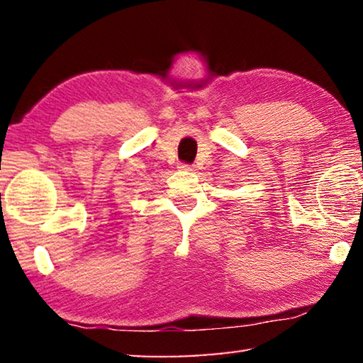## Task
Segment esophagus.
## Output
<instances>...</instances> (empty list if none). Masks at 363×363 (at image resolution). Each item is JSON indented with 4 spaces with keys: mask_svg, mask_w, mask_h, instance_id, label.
Returning a JSON list of instances; mask_svg holds the SVG:
<instances>
[{
    "mask_svg": "<svg viewBox=\"0 0 363 363\" xmlns=\"http://www.w3.org/2000/svg\"><path fill=\"white\" fill-rule=\"evenodd\" d=\"M179 168L184 171H195V164H189V163H179Z\"/></svg>",
    "mask_w": 363,
    "mask_h": 363,
    "instance_id": "obj_1",
    "label": "esophagus"
}]
</instances>
